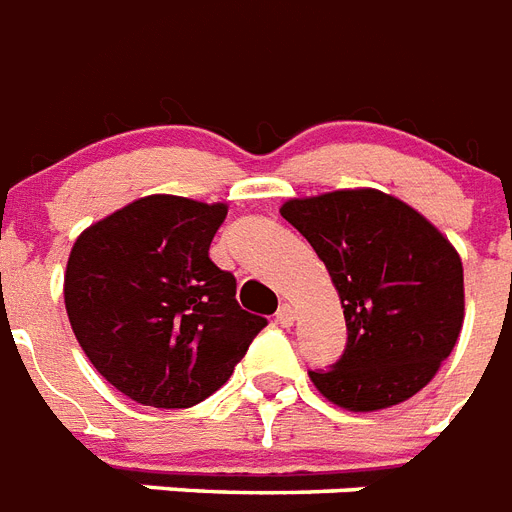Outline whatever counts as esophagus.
Masks as SVG:
<instances>
[{"label":"esophagus","mask_w":512,"mask_h":512,"mask_svg":"<svg viewBox=\"0 0 512 512\" xmlns=\"http://www.w3.org/2000/svg\"><path fill=\"white\" fill-rule=\"evenodd\" d=\"M276 324H279V327H292V324H295V308H292V305H281L279 311H276Z\"/></svg>","instance_id":"34e87169"}]
</instances>
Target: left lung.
Wrapping results in <instances>:
<instances>
[{"instance_id":"1","label":"left lung","mask_w":512,"mask_h":512,"mask_svg":"<svg viewBox=\"0 0 512 512\" xmlns=\"http://www.w3.org/2000/svg\"><path fill=\"white\" fill-rule=\"evenodd\" d=\"M281 217L324 260L348 327L340 361L308 372L316 390L348 412H377L420 393L465 319L452 241L417 209L374 188L289 199Z\"/></svg>"}]
</instances>
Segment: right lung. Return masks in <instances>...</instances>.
Masks as SVG:
<instances>
[{
	"label": "right lung",
	"instance_id": "1",
	"mask_svg": "<svg viewBox=\"0 0 512 512\" xmlns=\"http://www.w3.org/2000/svg\"><path fill=\"white\" fill-rule=\"evenodd\" d=\"M228 207L154 193L92 223L71 247L66 313L92 366L124 396L188 409L223 388L268 324L241 311L209 260Z\"/></svg>",
	"mask_w": 512,
	"mask_h": 512
}]
</instances>
